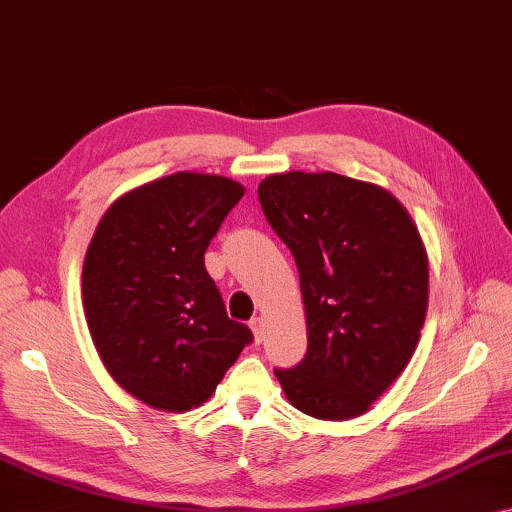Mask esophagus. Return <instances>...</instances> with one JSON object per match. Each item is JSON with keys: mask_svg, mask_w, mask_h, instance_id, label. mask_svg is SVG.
<instances>
[{"mask_svg": "<svg viewBox=\"0 0 512 512\" xmlns=\"http://www.w3.org/2000/svg\"><path fill=\"white\" fill-rule=\"evenodd\" d=\"M249 327H251V332H254V338H256V343H261L263 341V318H251L249 320Z\"/></svg>", "mask_w": 512, "mask_h": 512, "instance_id": "esophagus-1", "label": "esophagus"}]
</instances>
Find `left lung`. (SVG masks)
<instances>
[{"label": "left lung", "mask_w": 512, "mask_h": 512, "mask_svg": "<svg viewBox=\"0 0 512 512\" xmlns=\"http://www.w3.org/2000/svg\"><path fill=\"white\" fill-rule=\"evenodd\" d=\"M258 201L295 258L306 357L274 371L288 403L325 421L366 414L410 364L428 311V254L380 185L332 171L261 180Z\"/></svg>", "instance_id": "1"}]
</instances>
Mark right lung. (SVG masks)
I'll return each instance as SVG.
<instances>
[{
    "label": "right lung",
    "instance_id": "add662e5",
    "mask_svg": "<svg viewBox=\"0 0 512 512\" xmlns=\"http://www.w3.org/2000/svg\"><path fill=\"white\" fill-rule=\"evenodd\" d=\"M245 196L226 176L178 171L119 196L82 267L84 318L114 382L162 412L215 393L251 341L226 316L203 254Z\"/></svg>",
    "mask_w": 512,
    "mask_h": 512
}]
</instances>
